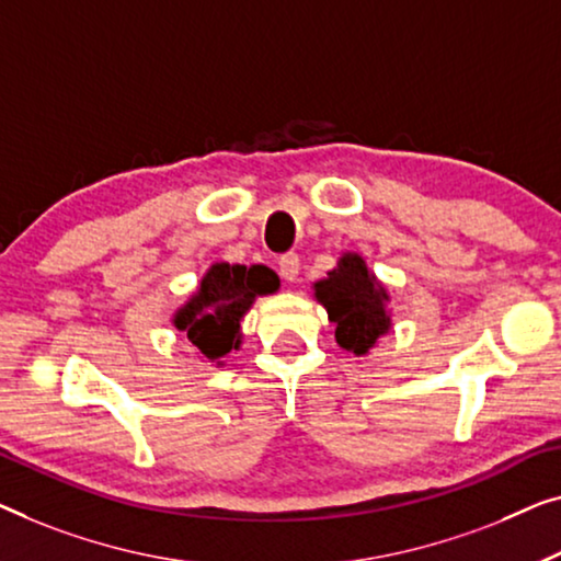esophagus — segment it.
<instances>
[{"mask_svg":"<svg viewBox=\"0 0 561 561\" xmlns=\"http://www.w3.org/2000/svg\"><path fill=\"white\" fill-rule=\"evenodd\" d=\"M279 274H282V279L295 282L297 274H299V256L291 254V251H289V254H284L279 259Z\"/></svg>","mask_w":561,"mask_h":561,"instance_id":"1","label":"esophagus"}]
</instances>
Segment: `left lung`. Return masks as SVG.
I'll list each match as a JSON object with an SVG mask.
<instances>
[{"label": "left lung", "mask_w": 561, "mask_h": 561, "mask_svg": "<svg viewBox=\"0 0 561 561\" xmlns=\"http://www.w3.org/2000/svg\"><path fill=\"white\" fill-rule=\"evenodd\" d=\"M314 297L325 305L330 322H335L337 345L356 356H366L391 325L383 310L389 297L358 254H345L328 272V279L314 284Z\"/></svg>", "instance_id": "8db88e82"}]
</instances>
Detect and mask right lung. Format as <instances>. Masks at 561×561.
<instances>
[{"mask_svg": "<svg viewBox=\"0 0 561 561\" xmlns=\"http://www.w3.org/2000/svg\"><path fill=\"white\" fill-rule=\"evenodd\" d=\"M277 287V274L266 266L213 264L191 302L178 310L175 328L185 330L205 358L220 360L241 345V318L256 295H270Z\"/></svg>", "mask_w": 561, "mask_h": 561, "instance_id": "1", "label": "right lung"}]
</instances>
